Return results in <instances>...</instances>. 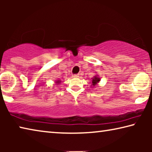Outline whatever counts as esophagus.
<instances>
[{
    "instance_id": "34e87169",
    "label": "esophagus",
    "mask_w": 152,
    "mask_h": 152,
    "mask_svg": "<svg viewBox=\"0 0 152 152\" xmlns=\"http://www.w3.org/2000/svg\"><path fill=\"white\" fill-rule=\"evenodd\" d=\"M73 78H78L79 77V74H74V75L72 76Z\"/></svg>"
}]
</instances>
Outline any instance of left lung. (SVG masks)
Returning <instances> with one entry per match:
<instances>
[{"instance_id":"8db88e82","label":"left lung","mask_w":152,"mask_h":152,"mask_svg":"<svg viewBox=\"0 0 152 152\" xmlns=\"http://www.w3.org/2000/svg\"><path fill=\"white\" fill-rule=\"evenodd\" d=\"M91 86L93 88L96 85H97L98 83L101 81V78H99V76L97 75L96 76H94L93 78H91Z\"/></svg>"}]
</instances>
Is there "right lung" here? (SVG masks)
I'll return each instance as SVG.
<instances>
[{
    "mask_svg": "<svg viewBox=\"0 0 152 152\" xmlns=\"http://www.w3.org/2000/svg\"><path fill=\"white\" fill-rule=\"evenodd\" d=\"M55 82H56V84H59L61 82V80H56Z\"/></svg>",
    "mask_w": 152,
    "mask_h": 152,
    "instance_id": "add662e5",
    "label": "right lung"
}]
</instances>
